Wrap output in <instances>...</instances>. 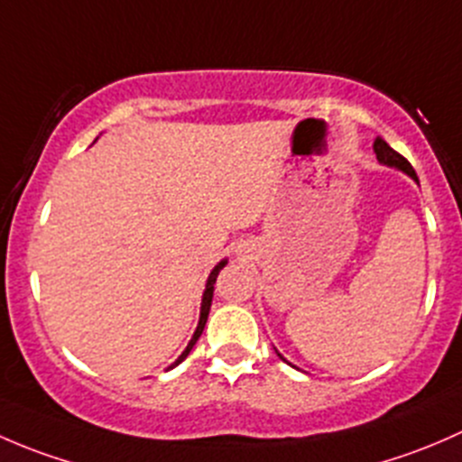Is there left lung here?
Returning <instances> with one entry per match:
<instances>
[{
    "label": "left lung",
    "instance_id": "left-lung-1",
    "mask_svg": "<svg viewBox=\"0 0 462 462\" xmlns=\"http://www.w3.org/2000/svg\"><path fill=\"white\" fill-rule=\"evenodd\" d=\"M374 152H375L377 161H380V162H384V165H391V167H398V170H402L404 174L411 176L413 180H418L416 170H413V167H411V162H409L407 158L402 156V153H398V152H395V149H391L389 144L382 141V138H375Z\"/></svg>",
    "mask_w": 462,
    "mask_h": 462
}]
</instances>
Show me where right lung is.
I'll use <instances>...</instances> for the list:
<instances>
[{"mask_svg": "<svg viewBox=\"0 0 462 462\" xmlns=\"http://www.w3.org/2000/svg\"><path fill=\"white\" fill-rule=\"evenodd\" d=\"M223 265H226V261H221V263H218V265H214V270H212V273H209V277H208V286H205V292H203V304H201V319H199L197 333H194V337L189 339V344H188V348H185V351H183V356H180L179 360H176L174 365L170 366V369H174L176 365H180V362H183L185 357L189 356V351H192V346H194V344H197V339L201 337V333H203V328H205V321H208V315H209V306H212L214 282H217V274L221 273V268H223Z\"/></svg>", "mask_w": 462, "mask_h": 462, "instance_id": "obj_1", "label": "right lung"}]
</instances>
